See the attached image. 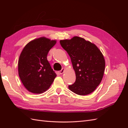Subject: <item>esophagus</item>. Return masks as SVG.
<instances>
[{"instance_id":"34e87169","label":"esophagus","mask_w":128,"mask_h":128,"mask_svg":"<svg viewBox=\"0 0 128 128\" xmlns=\"http://www.w3.org/2000/svg\"><path fill=\"white\" fill-rule=\"evenodd\" d=\"M65 70V68H62L61 69V70H60V71H59V73L60 74H63L64 72V71Z\"/></svg>"}]
</instances>
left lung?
<instances>
[{
	"label": "left lung",
	"instance_id": "1",
	"mask_svg": "<svg viewBox=\"0 0 128 128\" xmlns=\"http://www.w3.org/2000/svg\"><path fill=\"white\" fill-rule=\"evenodd\" d=\"M60 43L70 56L76 74L75 83L69 88L75 94L84 96L94 92L102 79L105 61L96 46L77 36Z\"/></svg>",
	"mask_w": 128,
	"mask_h": 128
}]
</instances>
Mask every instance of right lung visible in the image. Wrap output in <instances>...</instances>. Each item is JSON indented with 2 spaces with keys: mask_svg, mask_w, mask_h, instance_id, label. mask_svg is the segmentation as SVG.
Here are the masks:
<instances>
[{
  "mask_svg": "<svg viewBox=\"0 0 128 128\" xmlns=\"http://www.w3.org/2000/svg\"><path fill=\"white\" fill-rule=\"evenodd\" d=\"M56 44V40L41 37L30 42L23 49L18 62V75L29 92L46 91L56 77L47 59L49 51Z\"/></svg>",
  "mask_w": 128,
  "mask_h": 128,
  "instance_id": "obj_1",
  "label": "right lung"
}]
</instances>
